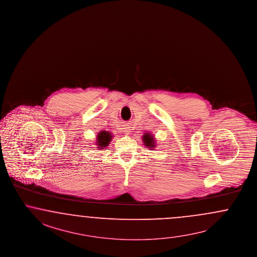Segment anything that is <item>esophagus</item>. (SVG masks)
Segmentation results:
<instances>
[{
    "instance_id": "esophagus-1",
    "label": "esophagus",
    "mask_w": 257,
    "mask_h": 257,
    "mask_svg": "<svg viewBox=\"0 0 257 257\" xmlns=\"http://www.w3.org/2000/svg\"><path fill=\"white\" fill-rule=\"evenodd\" d=\"M125 133H131V132H130V130H126V132H125Z\"/></svg>"
}]
</instances>
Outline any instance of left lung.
<instances>
[{
	"label": "left lung",
	"instance_id": "obj_1",
	"mask_svg": "<svg viewBox=\"0 0 257 257\" xmlns=\"http://www.w3.org/2000/svg\"><path fill=\"white\" fill-rule=\"evenodd\" d=\"M143 141L145 146L149 149H154L156 147V143L154 141V137L149 133H145L143 136Z\"/></svg>",
	"mask_w": 257,
	"mask_h": 257
}]
</instances>
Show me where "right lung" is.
<instances>
[{"label":"right lung","instance_id":"right-lung-1","mask_svg":"<svg viewBox=\"0 0 257 257\" xmlns=\"http://www.w3.org/2000/svg\"><path fill=\"white\" fill-rule=\"evenodd\" d=\"M112 139V134L111 133H107L106 131H101L97 138H96V145L98 147V149H106L109 144V142Z\"/></svg>","mask_w":257,"mask_h":257}]
</instances>
